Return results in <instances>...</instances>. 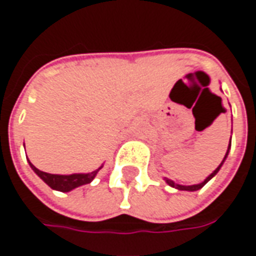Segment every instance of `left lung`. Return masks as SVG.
Wrapping results in <instances>:
<instances>
[{"instance_id":"8db88e82","label":"left lung","mask_w":256,"mask_h":256,"mask_svg":"<svg viewBox=\"0 0 256 256\" xmlns=\"http://www.w3.org/2000/svg\"><path fill=\"white\" fill-rule=\"evenodd\" d=\"M230 145H232V137H230V141H229V146H228V150H226V155H225V158H224V160L220 162V166L216 167L214 172H211L208 177L204 180L203 182L196 184V185H180V184H176L174 181H172V180H168V178H164V181L167 182V185H170L172 188H176V189H178V190H188V192H194V190H198V189H202L204 185H206V184L208 182L211 178L216 176V172H220V168L222 167V164H224V162L226 160V158H228V155H229V150H230Z\"/></svg>"}]
</instances>
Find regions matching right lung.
<instances>
[{
    "label": "right lung",
    "instance_id": "1",
    "mask_svg": "<svg viewBox=\"0 0 256 256\" xmlns=\"http://www.w3.org/2000/svg\"><path fill=\"white\" fill-rule=\"evenodd\" d=\"M28 163H30V167L32 168V172H36V176L41 178L48 186H50V188L54 189V190H58V192H70V190L78 188V186L90 184L94 180L97 172L102 168V166H101L97 170H94V172H86V174L84 172H76V174L62 176V174H49V172H41L30 160H28Z\"/></svg>",
    "mask_w": 256,
    "mask_h": 256
}]
</instances>
